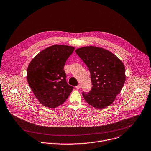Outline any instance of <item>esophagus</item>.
Instances as JSON below:
<instances>
[{"label": "esophagus", "instance_id": "obj_1", "mask_svg": "<svg viewBox=\"0 0 151 151\" xmlns=\"http://www.w3.org/2000/svg\"><path fill=\"white\" fill-rule=\"evenodd\" d=\"M81 88V85L80 84H79V85H78L77 86H76V89H79Z\"/></svg>", "mask_w": 151, "mask_h": 151}]
</instances>
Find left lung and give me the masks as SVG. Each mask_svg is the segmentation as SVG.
<instances>
[{
	"mask_svg": "<svg viewBox=\"0 0 151 151\" xmlns=\"http://www.w3.org/2000/svg\"><path fill=\"white\" fill-rule=\"evenodd\" d=\"M76 53L90 72L93 87L89 92H83L86 101L97 108L112 104L125 82L123 63L111 52L94 46L78 49Z\"/></svg>",
	"mask_w": 151,
	"mask_h": 151,
	"instance_id": "obj_1",
	"label": "left lung"
}]
</instances>
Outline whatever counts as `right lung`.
Listing matches in <instances>:
<instances>
[{
    "instance_id": "obj_1",
    "label": "right lung",
    "mask_w": 151,
    "mask_h": 151,
    "mask_svg": "<svg viewBox=\"0 0 151 151\" xmlns=\"http://www.w3.org/2000/svg\"><path fill=\"white\" fill-rule=\"evenodd\" d=\"M75 48L53 45L40 52L27 70L29 87L39 102L46 107L56 108L63 104L73 87L68 85L64 66Z\"/></svg>"
}]
</instances>
